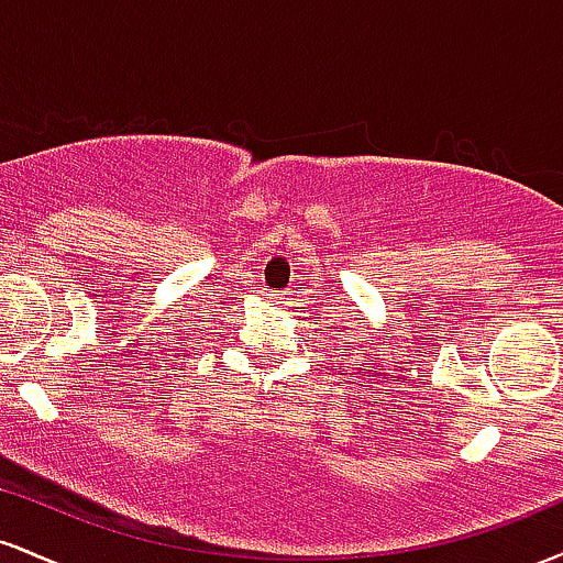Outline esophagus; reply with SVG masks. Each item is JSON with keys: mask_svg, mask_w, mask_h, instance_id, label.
<instances>
[{"mask_svg": "<svg viewBox=\"0 0 563 563\" xmlns=\"http://www.w3.org/2000/svg\"><path fill=\"white\" fill-rule=\"evenodd\" d=\"M288 294H290V290H288Z\"/></svg>", "mask_w": 563, "mask_h": 563, "instance_id": "1", "label": "esophagus"}]
</instances>
